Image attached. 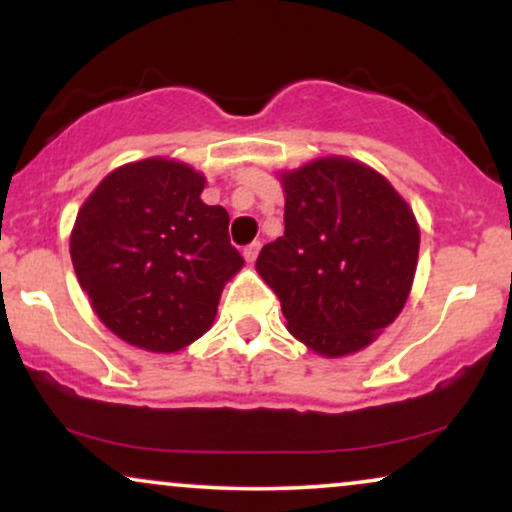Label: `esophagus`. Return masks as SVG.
Here are the masks:
<instances>
[{"instance_id": "34e87169", "label": "esophagus", "mask_w": 512, "mask_h": 512, "mask_svg": "<svg viewBox=\"0 0 512 512\" xmlns=\"http://www.w3.org/2000/svg\"><path fill=\"white\" fill-rule=\"evenodd\" d=\"M260 248H262V243H260V240H255V243H250L248 248L243 250L245 260H248V262H255V260H257V252H260Z\"/></svg>"}]
</instances>
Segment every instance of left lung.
<instances>
[{
	"label": "left lung",
	"mask_w": 512,
	"mask_h": 512,
	"mask_svg": "<svg viewBox=\"0 0 512 512\" xmlns=\"http://www.w3.org/2000/svg\"><path fill=\"white\" fill-rule=\"evenodd\" d=\"M284 236L257 272L281 301L286 327L322 356L361 351L407 303L419 223L383 175L351 158H317L281 175Z\"/></svg>",
	"instance_id": "1"
}]
</instances>
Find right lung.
Returning a JSON list of instances; mask_svg holds the SVG:
<instances>
[{
    "mask_svg": "<svg viewBox=\"0 0 512 512\" xmlns=\"http://www.w3.org/2000/svg\"><path fill=\"white\" fill-rule=\"evenodd\" d=\"M204 175L168 158L113 170L76 214L74 272L101 322L139 349L173 354L209 330L243 267L228 211L202 202Z\"/></svg>",
    "mask_w": 512,
    "mask_h": 512,
    "instance_id": "1",
    "label": "right lung"
}]
</instances>
